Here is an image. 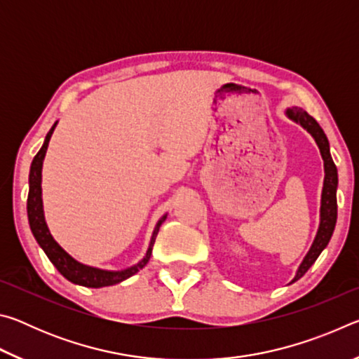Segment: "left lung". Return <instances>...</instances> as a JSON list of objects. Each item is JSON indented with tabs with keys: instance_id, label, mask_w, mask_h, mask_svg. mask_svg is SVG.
<instances>
[{
	"instance_id": "left-lung-1",
	"label": "left lung",
	"mask_w": 359,
	"mask_h": 359,
	"mask_svg": "<svg viewBox=\"0 0 359 359\" xmlns=\"http://www.w3.org/2000/svg\"><path fill=\"white\" fill-rule=\"evenodd\" d=\"M287 117L290 120H293L294 123L301 125L304 130L307 133H311L312 137L317 142L321 158H323L325 163V180H323V191H321V205H320V224H318V231L317 236L312 242V247L309 248V252L306 257H304L302 263L299 264L296 271V276L291 283L299 280V278L306 274L317 258L320 257V253L325 250L327 242H330L331 236L334 233V228H336V220H337V198H336V191H337V168L334 165L331 151H330V142H327V137L325 135V131L321 130V126L317 123L312 115H309L304 109L301 107H290L285 111Z\"/></svg>"
}]
</instances>
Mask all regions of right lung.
Instances as JSON below:
<instances>
[{"label": "right lung", "instance_id": "right-lung-1", "mask_svg": "<svg viewBox=\"0 0 359 359\" xmlns=\"http://www.w3.org/2000/svg\"><path fill=\"white\" fill-rule=\"evenodd\" d=\"M57 123L58 121H55L50 128V131L47 133L46 141H44V144H42L41 150L33 158L32 168H29V177H28L29 191H28V201H27L29 228H32V233L34 236L36 242H38L39 247L47 255V258L50 259V263L57 267L60 274H62L65 278H68V280L72 283L82 285V287H88V288L111 287V285L120 283V282L126 280V278H130L131 276H135L136 272L141 271L142 267L149 263L151 248H154L155 239H156V234H158V231H160L161 223L166 220L168 215H163L160 220H158L154 233H151L147 253H145V257L135 266L126 267V269H121V271H106V269H100V267L82 264V263H79L77 259L72 258L71 255L66 252L55 239H53V236L50 234V231H48V226L46 223L44 208H42V188H41L42 161H44V158H46L48 141H50Z\"/></svg>", "mask_w": 359, "mask_h": 359}]
</instances>
